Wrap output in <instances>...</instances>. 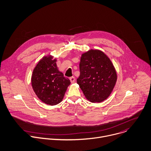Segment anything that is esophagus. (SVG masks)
<instances>
[{
    "label": "esophagus",
    "instance_id": "1",
    "mask_svg": "<svg viewBox=\"0 0 151 151\" xmlns=\"http://www.w3.org/2000/svg\"><path fill=\"white\" fill-rule=\"evenodd\" d=\"M70 81H71V83H74V82H75V80H76V78H75V77H70Z\"/></svg>",
    "mask_w": 151,
    "mask_h": 151
}]
</instances>
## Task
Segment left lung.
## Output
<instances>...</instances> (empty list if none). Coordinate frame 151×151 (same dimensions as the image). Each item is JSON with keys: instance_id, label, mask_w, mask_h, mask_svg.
I'll return each mask as SVG.
<instances>
[{"instance_id": "left-lung-1", "label": "left lung", "mask_w": 151, "mask_h": 151, "mask_svg": "<svg viewBox=\"0 0 151 151\" xmlns=\"http://www.w3.org/2000/svg\"><path fill=\"white\" fill-rule=\"evenodd\" d=\"M79 67L77 83L85 98L93 103L106 100L117 80L115 68L108 56L99 49H90L82 53Z\"/></svg>"}]
</instances>
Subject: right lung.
<instances>
[{
	"instance_id": "right-lung-1",
	"label": "right lung",
	"mask_w": 151,
	"mask_h": 151,
	"mask_svg": "<svg viewBox=\"0 0 151 151\" xmlns=\"http://www.w3.org/2000/svg\"><path fill=\"white\" fill-rule=\"evenodd\" d=\"M56 58L49 55L41 59L33 70L32 86L38 98L49 105L61 102L71 82L59 71Z\"/></svg>"
}]
</instances>
